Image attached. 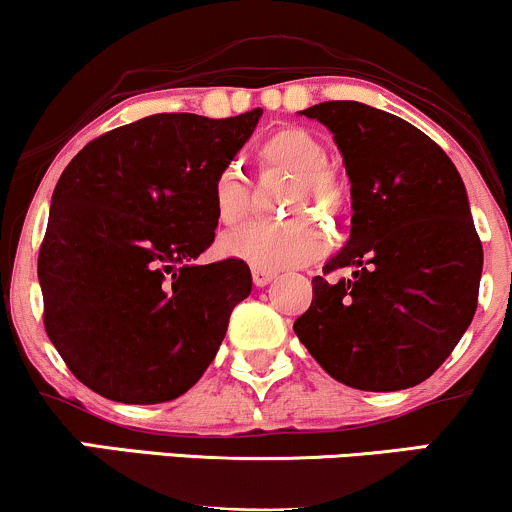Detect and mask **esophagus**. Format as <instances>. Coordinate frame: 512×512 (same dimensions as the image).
<instances>
[{
  "label": "esophagus",
  "instance_id": "obj_1",
  "mask_svg": "<svg viewBox=\"0 0 512 512\" xmlns=\"http://www.w3.org/2000/svg\"><path fill=\"white\" fill-rule=\"evenodd\" d=\"M272 279H274V272H267V269L252 267V281H255V286H267Z\"/></svg>",
  "mask_w": 512,
  "mask_h": 512
}]
</instances>
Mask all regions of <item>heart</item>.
<instances>
[{"label":"heart","instance_id":"obj_1","mask_svg":"<svg viewBox=\"0 0 512 512\" xmlns=\"http://www.w3.org/2000/svg\"><path fill=\"white\" fill-rule=\"evenodd\" d=\"M260 170H276L291 178L281 211L305 214L325 211L339 216L349 204V185L332 166H327V149L310 129L279 127L255 146ZM211 207L219 223L233 226L243 221L248 209V185L236 168H223L211 185ZM330 248V236L313 216L272 223H250L236 228L219 240L221 255L236 257L257 269L298 267L322 257Z\"/></svg>","mask_w":512,"mask_h":512}]
</instances>
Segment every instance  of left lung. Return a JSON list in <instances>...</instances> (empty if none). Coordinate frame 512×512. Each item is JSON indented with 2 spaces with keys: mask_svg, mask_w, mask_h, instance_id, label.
Returning a JSON list of instances; mask_svg holds the SVG:
<instances>
[{
  "mask_svg": "<svg viewBox=\"0 0 512 512\" xmlns=\"http://www.w3.org/2000/svg\"><path fill=\"white\" fill-rule=\"evenodd\" d=\"M334 134L351 182V238L315 276L298 339L339 383L392 392L431 378L472 322L484 250L464 182L402 117L356 101L303 110Z\"/></svg>",
  "mask_w": 512,
  "mask_h": 512,
  "instance_id": "left-lung-1",
  "label": "left lung"
}]
</instances>
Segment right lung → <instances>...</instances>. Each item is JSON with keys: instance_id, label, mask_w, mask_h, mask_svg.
Wrapping results in <instances>:
<instances>
[{"instance_id": "add662e5", "label": "right lung", "mask_w": 512, "mask_h": 512, "mask_svg": "<svg viewBox=\"0 0 512 512\" xmlns=\"http://www.w3.org/2000/svg\"><path fill=\"white\" fill-rule=\"evenodd\" d=\"M260 115L142 117L88 142L57 180L38 255L43 322L98 395L168 402L214 361L250 267L190 262L214 243L211 185Z\"/></svg>"}]
</instances>
